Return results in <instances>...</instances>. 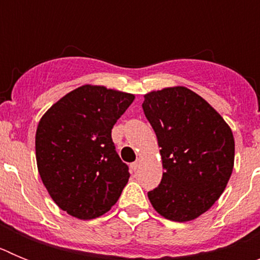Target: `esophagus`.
<instances>
[{
    "instance_id": "esophagus-1",
    "label": "esophagus",
    "mask_w": 260,
    "mask_h": 260,
    "mask_svg": "<svg viewBox=\"0 0 260 260\" xmlns=\"http://www.w3.org/2000/svg\"><path fill=\"white\" fill-rule=\"evenodd\" d=\"M139 167H141V160H139V158H138V160H135L134 162H132V165H130V168H132L133 172H137L138 168Z\"/></svg>"
}]
</instances>
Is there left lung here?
I'll return each mask as SVG.
<instances>
[{
    "label": "left lung",
    "instance_id": "1",
    "mask_svg": "<svg viewBox=\"0 0 260 260\" xmlns=\"http://www.w3.org/2000/svg\"><path fill=\"white\" fill-rule=\"evenodd\" d=\"M142 107L161 147L164 168L161 182L148 191V199L165 219H197L212 207L231 178V127L203 98L186 87L147 93Z\"/></svg>",
    "mask_w": 260,
    "mask_h": 260
}]
</instances>
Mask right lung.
<instances>
[{"label":"right lung","mask_w":260,"mask_h":260,"mask_svg":"<svg viewBox=\"0 0 260 260\" xmlns=\"http://www.w3.org/2000/svg\"><path fill=\"white\" fill-rule=\"evenodd\" d=\"M134 100L132 93L82 86L41 117L36 161L41 181L61 210L80 220L104 215L128 181L112 128Z\"/></svg>","instance_id":"right-lung-1"}]
</instances>
